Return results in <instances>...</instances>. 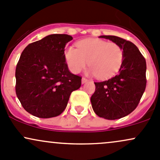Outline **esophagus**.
Masks as SVG:
<instances>
[{"label":"esophagus","mask_w":160,"mask_h":160,"mask_svg":"<svg viewBox=\"0 0 160 160\" xmlns=\"http://www.w3.org/2000/svg\"><path fill=\"white\" fill-rule=\"evenodd\" d=\"M88 79H87V78H82V84H85V83H86V82H88Z\"/></svg>","instance_id":"34e87169"}]
</instances>
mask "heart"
<instances>
[{
  "label": "heart",
  "instance_id": "1",
  "mask_svg": "<svg viewBox=\"0 0 160 160\" xmlns=\"http://www.w3.org/2000/svg\"><path fill=\"white\" fill-rule=\"evenodd\" d=\"M78 48L69 47L65 51L68 66L74 73L80 72L87 66L89 74L100 79L113 76L119 72L123 62L122 48L116 43L101 39H85L78 41Z\"/></svg>",
  "mask_w": 160,
  "mask_h": 160
}]
</instances>
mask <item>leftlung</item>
I'll return each mask as SVG.
<instances>
[{
  "label": "left lung",
  "instance_id": "left-lung-1",
  "mask_svg": "<svg viewBox=\"0 0 160 160\" xmlns=\"http://www.w3.org/2000/svg\"><path fill=\"white\" fill-rule=\"evenodd\" d=\"M122 48L124 58L119 73L110 79L94 82L91 98L94 112L100 117L121 119L135 109L146 88L147 64L138 48L131 41L113 35H101Z\"/></svg>",
  "mask_w": 160,
  "mask_h": 160
}]
</instances>
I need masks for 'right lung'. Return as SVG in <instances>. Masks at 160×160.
Wrapping results in <instances>:
<instances>
[{"mask_svg": "<svg viewBox=\"0 0 160 160\" xmlns=\"http://www.w3.org/2000/svg\"><path fill=\"white\" fill-rule=\"evenodd\" d=\"M71 35L53 34L29 44L16 68V93L22 107L38 118L55 117L66 109L82 78L69 72L64 54Z\"/></svg>", "mask_w": 160, "mask_h": 160, "instance_id": "add662e5", "label": "right lung"}]
</instances>
